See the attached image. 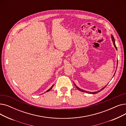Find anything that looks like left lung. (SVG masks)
Wrapping results in <instances>:
<instances>
[{
	"label": "left lung",
	"mask_w": 126,
	"mask_h": 126,
	"mask_svg": "<svg viewBox=\"0 0 126 126\" xmlns=\"http://www.w3.org/2000/svg\"><path fill=\"white\" fill-rule=\"evenodd\" d=\"M111 38H112V41H113V44H114V47H115V48H116V49L117 50V47H116V45H115V40H114V37H113V36H112V35H111ZM114 75H115V74H114ZM74 84H75V86L77 87V88L79 90H80V91H83V92H86V93H88V94H97V93H98V92H100L101 90H103L105 87H106V86H105L104 87H103V88H102L101 90H98V91H96V92H88V91H85V90H82V89H80V88H79L78 87H77V86L75 85V84L74 83Z\"/></svg>",
	"instance_id": "left-lung-1"
}]
</instances>
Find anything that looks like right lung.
Returning <instances> with one entry per match:
<instances>
[{"label": "right lung", "mask_w": 126, "mask_h": 126, "mask_svg": "<svg viewBox=\"0 0 126 126\" xmlns=\"http://www.w3.org/2000/svg\"><path fill=\"white\" fill-rule=\"evenodd\" d=\"M53 86H54V85H53L52 86H51V87H50V88H49V89H48V90H47V91H46V92H47V91H49V90H50V89H51V88H52V87H53Z\"/></svg>", "instance_id": "right-lung-1"}]
</instances>
